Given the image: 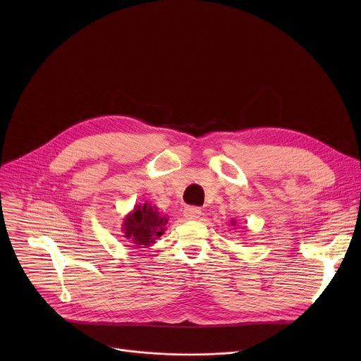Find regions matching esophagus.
Instances as JSON below:
<instances>
[{
  "mask_svg": "<svg viewBox=\"0 0 361 361\" xmlns=\"http://www.w3.org/2000/svg\"><path fill=\"white\" fill-rule=\"evenodd\" d=\"M202 215V211L196 206H187L184 209V218L185 219H197Z\"/></svg>",
  "mask_w": 361,
  "mask_h": 361,
  "instance_id": "esophagus-1",
  "label": "esophagus"
}]
</instances>
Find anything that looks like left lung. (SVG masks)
Segmentation results:
<instances>
[{
	"mask_svg": "<svg viewBox=\"0 0 361 361\" xmlns=\"http://www.w3.org/2000/svg\"><path fill=\"white\" fill-rule=\"evenodd\" d=\"M235 224H237V222L233 219V221H231V225H233V226H235Z\"/></svg>",
	"mask_w": 361,
	"mask_h": 361,
	"instance_id": "obj_1",
	"label": "left lung"
}]
</instances>
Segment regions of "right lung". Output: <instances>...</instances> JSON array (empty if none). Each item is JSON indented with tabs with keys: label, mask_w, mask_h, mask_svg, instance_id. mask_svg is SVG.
Here are the masks:
<instances>
[{
	"label": "right lung",
	"mask_w": 361,
	"mask_h": 361,
	"mask_svg": "<svg viewBox=\"0 0 361 361\" xmlns=\"http://www.w3.org/2000/svg\"><path fill=\"white\" fill-rule=\"evenodd\" d=\"M168 218L158 212V207L147 202L135 204L123 219V233L135 249L154 245L166 231Z\"/></svg>",
	"instance_id": "1"
}]
</instances>
